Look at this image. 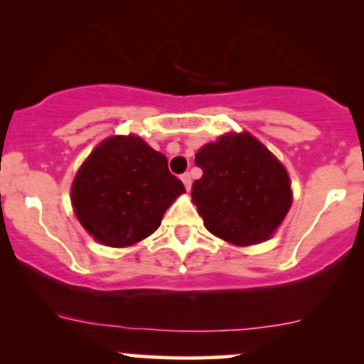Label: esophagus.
I'll return each instance as SVG.
<instances>
[{"instance_id":"1","label":"esophagus","mask_w":364,"mask_h":364,"mask_svg":"<svg viewBox=\"0 0 364 364\" xmlns=\"http://www.w3.org/2000/svg\"><path fill=\"white\" fill-rule=\"evenodd\" d=\"M181 181H183V185H185V188H186V190L192 188V178H190L188 172H186V174H183V176H181Z\"/></svg>"}]
</instances>
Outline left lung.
Segmentation results:
<instances>
[{"instance_id":"left-lung-1","label":"left lung","mask_w":364,"mask_h":364,"mask_svg":"<svg viewBox=\"0 0 364 364\" xmlns=\"http://www.w3.org/2000/svg\"><path fill=\"white\" fill-rule=\"evenodd\" d=\"M196 165L203 178L193 181V204L205 229L229 243H262L291 208L287 171L247 132L205 144Z\"/></svg>"}]
</instances>
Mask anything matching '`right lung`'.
<instances>
[{
	"label": "right lung",
	"instance_id": "obj_1",
	"mask_svg": "<svg viewBox=\"0 0 364 364\" xmlns=\"http://www.w3.org/2000/svg\"><path fill=\"white\" fill-rule=\"evenodd\" d=\"M185 192L167 159L141 137L117 135L93 149L77 172L72 204L84 229L107 247H130L160 227Z\"/></svg>",
	"mask_w": 364,
	"mask_h": 364
}]
</instances>
